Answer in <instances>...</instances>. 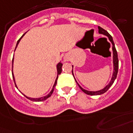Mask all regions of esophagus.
<instances>
[{
	"mask_svg": "<svg viewBox=\"0 0 133 133\" xmlns=\"http://www.w3.org/2000/svg\"><path fill=\"white\" fill-rule=\"evenodd\" d=\"M64 59H65V60H66V61H67V60H68V58H66V57H65Z\"/></svg>",
	"mask_w": 133,
	"mask_h": 133,
	"instance_id": "1",
	"label": "esophagus"
}]
</instances>
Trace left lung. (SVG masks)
Listing matches in <instances>:
<instances>
[{
    "label": "left lung",
    "mask_w": 133,
    "mask_h": 133,
    "mask_svg": "<svg viewBox=\"0 0 133 133\" xmlns=\"http://www.w3.org/2000/svg\"><path fill=\"white\" fill-rule=\"evenodd\" d=\"M98 32L100 34H103L104 35H105L108 37V39L110 40V42H111V44L112 45V51H113V67H114V71H113V74H112V79H111L110 82L109 83V84L107 86H106L105 88H103V89H101L99 91H87V90H85L83 88L80 86V85H78V83L76 82V83H78V86L79 87L81 88V90L84 92V93L87 94L88 95H91V96H95V95H101V94H103L105 92L108 91L109 89V88L112 85V84L115 82V79L117 78V73H118V69H119V59H118V55H117V50H116V48H115V43L113 42V39L112 37L110 35V34L108 32L106 31L105 30H104L103 28H102L101 27H100L98 26ZM106 39V38H105ZM72 74H73V66H72ZM73 76H74V74H73Z\"/></svg>",
    "instance_id": "obj_1"
}]
</instances>
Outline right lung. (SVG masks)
Segmentation results:
<instances>
[{"mask_svg": "<svg viewBox=\"0 0 133 133\" xmlns=\"http://www.w3.org/2000/svg\"><path fill=\"white\" fill-rule=\"evenodd\" d=\"M24 34V35H25ZM23 35V36L21 37L18 40V42H17V44H16V46H17V45H18V44L19 43V42H20L21 39L23 37V35ZM13 62H14V58H13V59H12V77H13V79H14V83H15V80H14V74H13ZM62 62H59V63L57 64V78H56V80H55V84H54V85H53V87H52V90L50 91V92L49 94H48V95L45 96H43V97H41V98H30V97H28V96H26L25 95H24L25 97L27 98H28L29 100H30V101H35V102H39V101H45V100H46L48 98H49L51 96V94H52V92H53V90H54V88H55V85H57V78H58V75H59V74H61L62 72ZM15 85H16V83H15Z\"/></svg>", "mask_w": 133, "mask_h": 133, "instance_id": "right-lung-1", "label": "right lung"}]
</instances>
